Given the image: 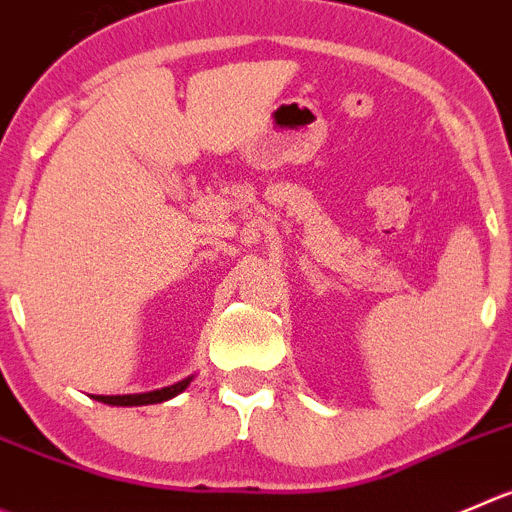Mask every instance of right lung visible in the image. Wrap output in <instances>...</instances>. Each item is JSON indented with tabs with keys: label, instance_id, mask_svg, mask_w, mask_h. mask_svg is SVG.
Here are the masks:
<instances>
[{
	"label": "right lung",
	"instance_id": "add662e5",
	"mask_svg": "<svg viewBox=\"0 0 512 512\" xmlns=\"http://www.w3.org/2000/svg\"><path fill=\"white\" fill-rule=\"evenodd\" d=\"M196 374L191 377L180 379V382L170 384V387L153 389V392L143 394H92V399L102 402V405H113V407H140V405H160V402H168V399L178 397L180 392H186L188 384L193 382Z\"/></svg>",
	"mask_w": 512,
	"mask_h": 512
}]
</instances>
